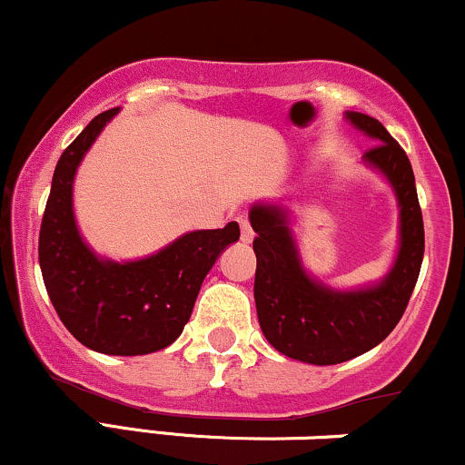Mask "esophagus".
Masks as SVG:
<instances>
[{"mask_svg":"<svg viewBox=\"0 0 465 465\" xmlns=\"http://www.w3.org/2000/svg\"><path fill=\"white\" fill-rule=\"evenodd\" d=\"M239 226H242V242L243 243H250L254 239V231L252 226H250L248 217H239Z\"/></svg>","mask_w":465,"mask_h":465,"instance_id":"1","label":"esophagus"}]
</instances>
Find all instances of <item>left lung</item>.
<instances>
[{"instance_id": "8db88e82", "label": "left lung", "mask_w": 465, "mask_h": 465, "mask_svg": "<svg viewBox=\"0 0 465 465\" xmlns=\"http://www.w3.org/2000/svg\"><path fill=\"white\" fill-rule=\"evenodd\" d=\"M372 136L365 161L385 173L401 204V250L381 285L332 292L304 274L285 213L276 206L250 211L256 237L254 302L267 341L285 357L313 365L348 361L372 351L396 329L416 287L424 256V222L407 152L379 119L348 113Z\"/></svg>"}]
</instances>
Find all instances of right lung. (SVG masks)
Returning <instances> with one entry per match:
<instances>
[{
  "instance_id": "right-lung-1",
  "label": "right lung",
  "mask_w": 465,
  "mask_h": 465,
  "mask_svg": "<svg viewBox=\"0 0 465 465\" xmlns=\"http://www.w3.org/2000/svg\"><path fill=\"white\" fill-rule=\"evenodd\" d=\"M117 108L91 119L58 158L38 232V263L60 322L95 352L150 354L173 343L191 318L202 281L239 223L180 237L150 259L111 263L80 239L71 209V184L82 156Z\"/></svg>"
}]
</instances>
